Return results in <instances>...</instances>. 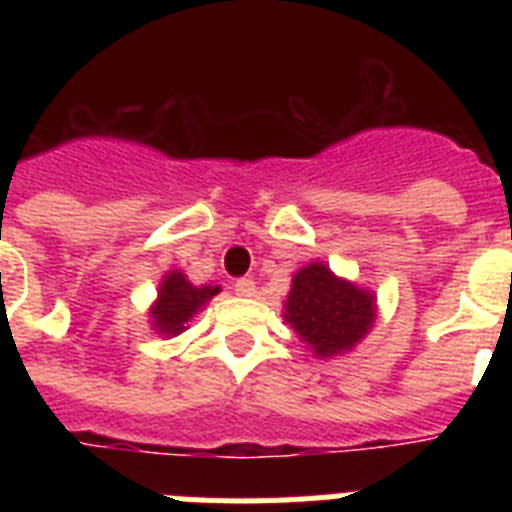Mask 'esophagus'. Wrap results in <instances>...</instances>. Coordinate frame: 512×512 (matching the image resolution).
Wrapping results in <instances>:
<instances>
[{
  "instance_id": "34e87169",
  "label": "esophagus",
  "mask_w": 512,
  "mask_h": 512,
  "mask_svg": "<svg viewBox=\"0 0 512 512\" xmlns=\"http://www.w3.org/2000/svg\"><path fill=\"white\" fill-rule=\"evenodd\" d=\"M233 287H235V295H241V297H253V295H256V282H253V279H248V277L238 279V282H235Z\"/></svg>"
}]
</instances>
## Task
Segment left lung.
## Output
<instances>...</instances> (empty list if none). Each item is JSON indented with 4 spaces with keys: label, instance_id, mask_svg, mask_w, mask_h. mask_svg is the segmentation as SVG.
Returning a JSON list of instances; mask_svg holds the SVG:
<instances>
[{
    "label": "left lung",
    "instance_id": "1",
    "mask_svg": "<svg viewBox=\"0 0 512 512\" xmlns=\"http://www.w3.org/2000/svg\"><path fill=\"white\" fill-rule=\"evenodd\" d=\"M282 305L284 323L318 359L354 351L377 320V295L372 289L338 277L323 261H310L297 271Z\"/></svg>",
    "mask_w": 512,
    "mask_h": 512
}]
</instances>
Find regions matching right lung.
I'll return each instance as SVG.
<instances>
[{
	"label": "right lung",
	"mask_w": 512,
	"mask_h": 512,
	"mask_svg": "<svg viewBox=\"0 0 512 512\" xmlns=\"http://www.w3.org/2000/svg\"><path fill=\"white\" fill-rule=\"evenodd\" d=\"M220 292L215 284H192L179 269L166 271L158 284L156 300L148 307V323L158 336L176 338L189 328V320L205 310L207 302Z\"/></svg>",
	"instance_id": "add662e5"
}]
</instances>
